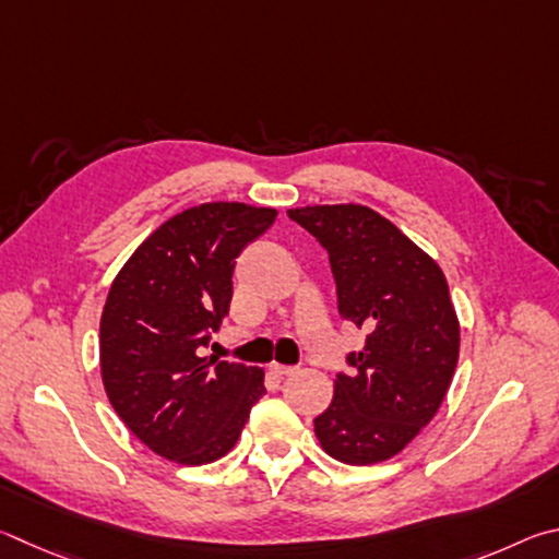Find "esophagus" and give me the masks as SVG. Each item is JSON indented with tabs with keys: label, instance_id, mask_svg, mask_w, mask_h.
Here are the masks:
<instances>
[{
	"label": "esophagus",
	"instance_id": "obj_1",
	"mask_svg": "<svg viewBox=\"0 0 559 559\" xmlns=\"http://www.w3.org/2000/svg\"><path fill=\"white\" fill-rule=\"evenodd\" d=\"M270 370H272L274 376H295L299 368H297V366H282V364H272V366H270Z\"/></svg>",
	"mask_w": 559,
	"mask_h": 559
}]
</instances>
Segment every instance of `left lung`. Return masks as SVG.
<instances>
[{
	"mask_svg": "<svg viewBox=\"0 0 559 559\" xmlns=\"http://www.w3.org/2000/svg\"><path fill=\"white\" fill-rule=\"evenodd\" d=\"M287 215L329 252L341 317L368 331L314 419L321 449L344 464L385 462L432 423L454 378L459 319L439 264L360 203L307 205Z\"/></svg>",
	"mask_w": 559,
	"mask_h": 559,
	"instance_id": "left-lung-1",
	"label": "left lung"
}]
</instances>
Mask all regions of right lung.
Returning <instances> with one entry per match:
<instances>
[{"label": "right lung", "mask_w": 559, "mask_h": 559, "mask_svg": "<svg viewBox=\"0 0 559 559\" xmlns=\"http://www.w3.org/2000/svg\"><path fill=\"white\" fill-rule=\"evenodd\" d=\"M274 209L201 203L162 223L117 272L100 317V370L127 429L169 462L201 466L230 452L264 370L201 358L233 299L235 258Z\"/></svg>", "instance_id": "add662e5"}]
</instances>
